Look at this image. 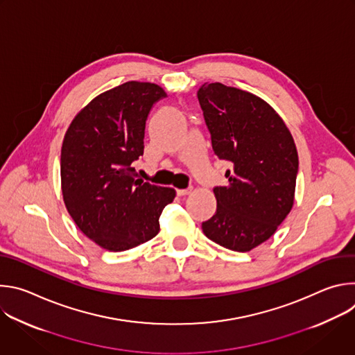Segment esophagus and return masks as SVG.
Listing matches in <instances>:
<instances>
[{
  "label": "esophagus",
  "mask_w": 355,
  "mask_h": 355,
  "mask_svg": "<svg viewBox=\"0 0 355 355\" xmlns=\"http://www.w3.org/2000/svg\"><path fill=\"white\" fill-rule=\"evenodd\" d=\"M192 192V188L189 187V188H185V189H177V195L178 196H184V195H188V193H191Z\"/></svg>",
  "instance_id": "34e87169"
}]
</instances>
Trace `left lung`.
Wrapping results in <instances>:
<instances>
[{
	"label": "left lung",
	"instance_id": "obj_1",
	"mask_svg": "<svg viewBox=\"0 0 355 355\" xmlns=\"http://www.w3.org/2000/svg\"><path fill=\"white\" fill-rule=\"evenodd\" d=\"M199 105L214 153L225 160L226 185L215 187L216 212L202 222L205 236L250 251L268 240L291 212L299 168L295 141L261 98L220 83H205Z\"/></svg>",
	"mask_w": 355,
	"mask_h": 355
}]
</instances>
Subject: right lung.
Here are the masks:
<instances>
[{
    "label": "right lung",
    "instance_id": "add662e5",
    "mask_svg": "<svg viewBox=\"0 0 355 355\" xmlns=\"http://www.w3.org/2000/svg\"><path fill=\"white\" fill-rule=\"evenodd\" d=\"M166 98L162 87L128 81L94 98L66 132L60 175L66 208L98 245L123 251L153 239L159 218L175 198L173 188L136 178L146 121Z\"/></svg>",
    "mask_w": 355,
    "mask_h": 355
}]
</instances>
